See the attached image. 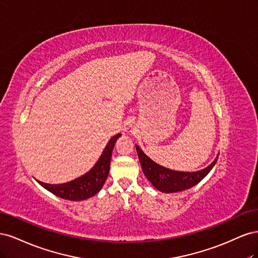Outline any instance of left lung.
<instances>
[{"label":"left lung","mask_w":258,"mask_h":258,"mask_svg":"<svg viewBox=\"0 0 258 258\" xmlns=\"http://www.w3.org/2000/svg\"><path fill=\"white\" fill-rule=\"evenodd\" d=\"M136 148L143 173L156 189L166 194L182 191L198 184L212 170L218 158L217 155L213 162L205 169L195 171V172H183V171L171 170L158 165L145 155L138 145H136Z\"/></svg>","instance_id":"left-lung-1"}]
</instances>
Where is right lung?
Wrapping results in <instances>:
<instances>
[{"label":"right lung","mask_w":258,"mask_h":258,"mask_svg":"<svg viewBox=\"0 0 258 258\" xmlns=\"http://www.w3.org/2000/svg\"><path fill=\"white\" fill-rule=\"evenodd\" d=\"M120 136V134L116 135L108 141L95 166L84 175L63 184H47L41 181H37V183L62 199L81 201L95 196L102 188L107 178L113 148Z\"/></svg>","instance_id":"1"}]
</instances>
